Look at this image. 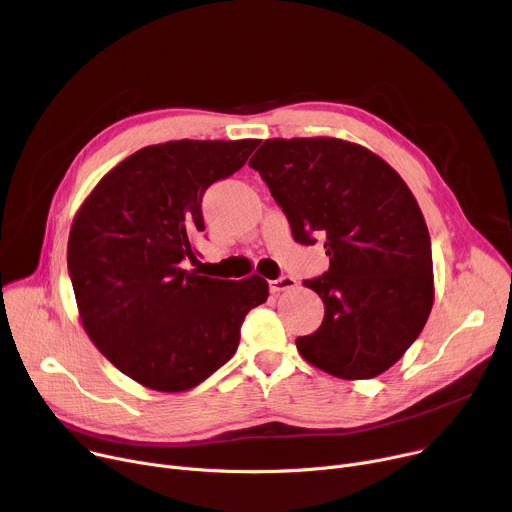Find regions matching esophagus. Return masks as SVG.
Segmentation results:
<instances>
[{"instance_id":"esophagus-1","label":"esophagus","mask_w":512,"mask_h":512,"mask_svg":"<svg viewBox=\"0 0 512 512\" xmlns=\"http://www.w3.org/2000/svg\"><path fill=\"white\" fill-rule=\"evenodd\" d=\"M296 285H298V281H296V277H291V275H281V277H277V279L269 281L271 294H279V291L291 289V287H296Z\"/></svg>"}]
</instances>
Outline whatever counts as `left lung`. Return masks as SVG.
Segmentation results:
<instances>
[{
	"mask_svg": "<svg viewBox=\"0 0 512 512\" xmlns=\"http://www.w3.org/2000/svg\"><path fill=\"white\" fill-rule=\"evenodd\" d=\"M249 166L281 206L300 245L324 241L330 267L306 279L324 302L322 326L296 338L314 367L373 379L405 354L433 304L431 241L401 176L360 145L267 139Z\"/></svg>",
	"mask_w": 512,
	"mask_h": 512,
	"instance_id": "8db88e82",
	"label": "left lung"
}]
</instances>
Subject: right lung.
<instances>
[{"label": "right lung", "mask_w": 512, "mask_h": 512, "mask_svg": "<svg viewBox=\"0 0 512 512\" xmlns=\"http://www.w3.org/2000/svg\"><path fill=\"white\" fill-rule=\"evenodd\" d=\"M257 145H150L113 168L75 216L66 259L83 326L143 387L200 385L233 358L245 316L269 296L259 275L231 281L186 269L198 261L204 192L241 170Z\"/></svg>", "instance_id": "right-lung-1"}]
</instances>
